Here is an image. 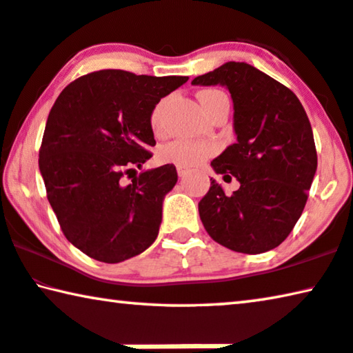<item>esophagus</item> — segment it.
<instances>
[{"mask_svg":"<svg viewBox=\"0 0 353 353\" xmlns=\"http://www.w3.org/2000/svg\"><path fill=\"white\" fill-rule=\"evenodd\" d=\"M176 172H178V176H186L188 173H189V169H186V167L178 165V167H176Z\"/></svg>","mask_w":353,"mask_h":353,"instance_id":"obj_1","label":"esophagus"}]
</instances>
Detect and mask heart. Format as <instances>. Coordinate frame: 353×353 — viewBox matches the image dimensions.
I'll use <instances>...</instances> for the list:
<instances>
[{
  "label": "heart",
  "instance_id": "heart-1",
  "mask_svg": "<svg viewBox=\"0 0 353 353\" xmlns=\"http://www.w3.org/2000/svg\"><path fill=\"white\" fill-rule=\"evenodd\" d=\"M219 93L214 90L202 91L199 94L200 99L205 96ZM162 110V102L154 107L153 113H151V124L156 128L159 124ZM216 151V145L211 142H199V140H173V142L162 146L161 158L167 162H173V164L181 167H194L202 164L205 159H208L211 154Z\"/></svg>",
  "mask_w": 353,
  "mask_h": 353
}]
</instances>
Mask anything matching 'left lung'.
I'll use <instances>...</instances> for the list:
<instances>
[{
    "instance_id": "left-lung-1",
    "label": "left lung",
    "mask_w": 353,
    "mask_h": 353,
    "mask_svg": "<svg viewBox=\"0 0 353 353\" xmlns=\"http://www.w3.org/2000/svg\"><path fill=\"white\" fill-rule=\"evenodd\" d=\"M192 85L225 86L233 102L236 142L211 167L240 188L225 194L211 178L199 214L208 235L243 254L279 246L300 219L317 170L311 123L298 97L248 63L229 61Z\"/></svg>"
}]
</instances>
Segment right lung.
<instances>
[{"instance_id": "1", "label": "right lung", "mask_w": 353, "mask_h": 353, "mask_svg": "<svg viewBox=\"0 0 353 353\" xmlns=\"http://www.w3.org/2000/svg\"><path fill=\"white\" fill-rule=\"evenodd\" d=\"M188 82L104 69L74 80L48 113L39 151L47 199L68 240L91 259L118 263L153 245L162 203L178 181L173 164L137 172L156 145L151 113Z\"/></svg>"}]
</instances>
